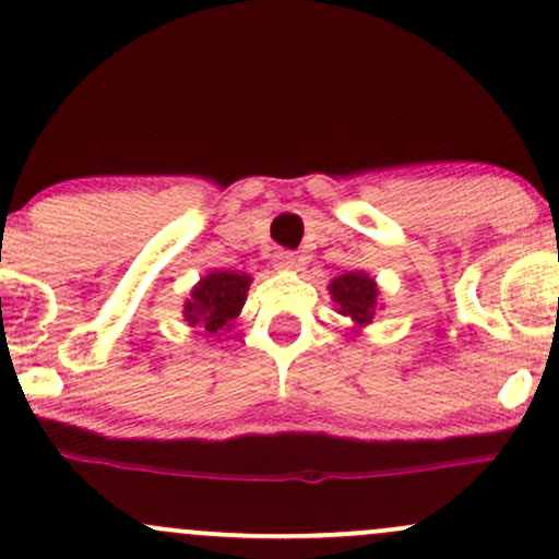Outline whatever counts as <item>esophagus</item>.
Masks as SVG:
<instances>
[{
	"label": "esophagus",
	"mask_w": 559,
	"mask_h": 559,
	"mask_svg": "<svg viewBox=\"0 0 559 559\" xmlns=\"http://www.w3.org/2000/svg\"><path fill=\"white\" fill-rule=\"evenodd\" d=\"M299 265L297 254L288 252V249H278V252L273 254V267L275 271H294V267Z\"/></svg>",
	"instance_id": "esophagus-1"
}]
</instances>
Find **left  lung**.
<instances>
[{"label": "left lung", "mask_w": 559, "mask_h": 559, "mask_svg": "<svg viewBox=\"0 0 559 559\" xmlns=\"http://www.w3.org/2000/svg\"><path fill=\"white\" fill-rule=\"evenodd\" d=\"M331 297L342 307V316L352 318L355 323H370L376 312V299L378 288L376 281L368 278L365 273H344L338 278H333Z\"/></svg>", "instance_id": "obj_1"}]
</instances>
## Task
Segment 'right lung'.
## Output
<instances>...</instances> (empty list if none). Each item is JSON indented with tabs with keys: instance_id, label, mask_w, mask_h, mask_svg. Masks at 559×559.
I'll list each match as a JSON object with an SVG mask.
<instances>
[{
	"instance_id": "right-lung-1",
	"label": "right lung",
	"mask_w": 559,
	"mask_h": 559,
	"mask_svg": "<svg viewBox=\"0 0 559 559\" xmlns=\"http://www.w3.org/2000/svg\"><path fill=\"white\" fill-rule=\"evenodd\" d=\"M249 275L215 271L204 275L183 305V318L189 325H202L207 333H217L239 316L249 292Z\"/></svg>"
}]
</instances>
